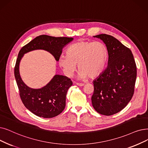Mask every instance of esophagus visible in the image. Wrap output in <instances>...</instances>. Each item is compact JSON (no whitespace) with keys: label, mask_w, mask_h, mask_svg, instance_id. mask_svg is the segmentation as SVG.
<instances>
[{"label":"esophagus","mask_w":148,"mask_h":148,"mask_svg":"<svg viewBox=\"0 0 148 148\" xmlns=\"http://www.w3.org/2000/svg\"><path fill=\"white\" fill-rule=\"evenodd\" d=\"M76 85H78V86H82L84 85L85 84H84V83H76Z\"/></svg>","instance_id":"esophagus-1"}]
</instances>
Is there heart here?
<instances>
[{"mask_svg":"<svg viewBox=\"0 0 148 148\" xmlns=\"http://www.w3.org/2000/svg\"><path fill=\"white\" fill-rule=\"evenodd\" d=\"M66 55L60 56L59 64L67 75H73L78 64L80 78H95L104 71L108 52L100 42L79 41L67 49Z\"/></svg>","mask_w":148,"mask_h":148,"instance_id":"obj_1","label":"heart"}]
</instances>
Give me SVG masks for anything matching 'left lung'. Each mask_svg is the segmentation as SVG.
<instances>
[{
  "label": "left lung",
  "mask_w": 148,
  "mask_h": 148,
  "mask_svg": "<svg viewBox=\"0 0 148 148\" xmlns=\"http://www.w3.org/2000/svg\"><path fill=\"white\" fill-rule=\"evenodd\" d=\"M105 43L108 52L106 69L95 80L92 104L100 114L112 115L125 108L134 93L137 66L130 48L112 36H94Z\"/></svg>",
  "instance_id": "left-lung-1"
}]
</instances>
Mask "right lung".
Masks as SVG:
<instances>
[{
  "mask_svg": "<svg viewBox=\"0 0 148 148\" xmlns=\"http://www.w3.org/2000/svg\"><path fill=\"white\" fill-rule=\"evenodd\" d=\"M73 40L72 37H55L47 35L36 37L20 50L14 67V76L19 95L25 106L38 117L53 118L65 108L68 89L73 85L66 76L56 75L48 84L40 89H33L25 84L19 74V63L23 54L35 49H44L52 54L58 61L62 49Z\"/></svg>",
  "mask_w": 148,
  "mask_h": 148,
  "instance_id": "1",
  "label": "right lung"
}]
</instances>
